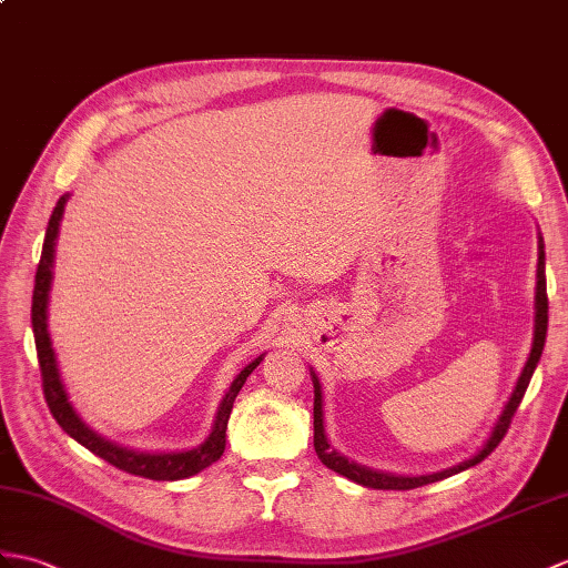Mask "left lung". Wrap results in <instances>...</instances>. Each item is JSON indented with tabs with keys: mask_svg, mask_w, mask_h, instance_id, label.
<instances>
[{
	"mask_svg": "<svg viewBox=\"0 0 568 568\" xmlns=\"http://www.w3.org/2000/svg\"><path fill=\"white\" fill-rule=\"evenodd\" d=\"M537 285H535V334H532V348L530 355H527L523 373L516 382V389L510 392V397L504 406V412H500L498 420L494 424V430L486 443L479 447L477 453H474L469 459H463V463H457L455 467H447L440 471H433V474H420V477H402V474H387V471H377L371 469L365 465L353 463V459L344 457L341 453H336L332 445L326 440V430H324V412H322V385H320V377L310 367V375H312V385H314V450L320 455L322 463L334 469L341 477H346L355 484L367 486V489H392V491H406V489H418V486H426L433 481H440L453 477V474L465 471L474 465H479L484 457H489L496 445L504 440V435L510 426V418L516 414V408L520 406L523 397H525V389L530 385L535 367L542 358V348H545V338H547V310H549V302H547V278H545V242H542V234L537 236Z\"/></svg>",
	"mask_w": 568,
	"mask_h": 568,
	"instance_id": "8db88e82",
	"label": "left lung"
}]
</instances>
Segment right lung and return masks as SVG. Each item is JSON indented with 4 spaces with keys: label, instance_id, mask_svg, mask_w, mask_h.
Masks as SVG:
<instances>
[{
    "label": "right lung",
    "instance_id": "right-lung-1",
    "mask_svg": "<svg viewBox=\"0 0 568 568\" xmlns=\"http://www.w3.org/2000/svg\"><path fill=\"white\" fill-rule=\"evenodd\" d=\"M70 201V193H64L55 210H52L48 230H45V242L41 252V263H38L36 271V287H33V305H31V324H33V336H36V351H38V363H41V375H43V394L52 418L58 420L60 428L74 438L79 445H84L87 450L94 453L97 457L105 459V463L123 469L128 474H135V477L144 479H156V481H176V479H189L193 474L203 471L213 463H217L220 455L224 453V443H227V420L232 414V404L236 394L244 387L246 377L256 371V365L263 361L261 353L248 365L242 367V373L232 379L230 389L224 392V397L217 406L215 424L210 430L207 438L191 447V450H179V453H142V450H130L118 443L105 440L103 435L91 430L82 416L77 414L72 406L68 389L62 385L60 367L55 351H52V341L48 334V300H50V285H52V263H55V244L60 234V222L64 215V205Z\"/></svg>",
    "mask_w": 568,
    "mask_h": 568
}]
</instances>
